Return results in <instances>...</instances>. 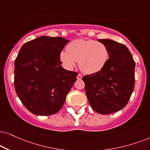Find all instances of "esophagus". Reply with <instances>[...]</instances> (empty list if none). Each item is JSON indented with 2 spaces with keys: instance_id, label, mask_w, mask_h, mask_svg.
<instances>
[{
  "instance_id": "esophagus-1",
  "label": "esophagus",
  "mask_w": 150,
  "mask_h": 150,
  "mask_svg": "<svg viewBox=\"0 0 150 150\" xmlns=\"http://www.w3.org/2000/svg\"><path fill=\"white\" fill-rule=\"evenodd\" d=\"M77 80H81L82 79V75H80V74H78V75L77 76Z\"/></svg>"
}]
</instances>
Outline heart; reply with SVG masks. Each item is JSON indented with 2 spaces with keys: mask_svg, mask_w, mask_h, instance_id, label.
<instances>
[{
  "mask_svg": "<svg viewBox=\"0 0 150 150\" xmlns=\"http://www.w3.org/2000/svg\"><path fill=\"white\" fill-rule=\"evenodd\" d=\"M59 57L67 69L78 65L86 74H95L101 71L106 64L109 52L104 44L93 40L76 39L68 45L67 49L61 51Z\"/></svg>",
  "mask_w": 150,
  "mask_h": 150,
  "instance_id": "b5f03b06",
  "label": "heart"
}]
</instances>
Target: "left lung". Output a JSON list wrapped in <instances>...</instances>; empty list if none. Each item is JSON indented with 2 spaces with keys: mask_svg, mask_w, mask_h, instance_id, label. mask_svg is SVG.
<instances>
[{
  "mask_svg": "<svg viewBox=\"0 0 150 150\" xmlns=\"http://www.w3.org/2000/svg\"><path fill=\"white\" fill-rule=\"evenodd\" d=\"M109 52V59L101 71L82 77L92 108L101 115L115 112L127 105L134 88L135 62L123 44L99 39Z\"/></svg>",
  "mask_w": 150,
  "mask_h": 150,
  "instance_id": "8db88e82",
  "label": "left lung"
}]
</instances>
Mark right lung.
Returning <instances> with one entry per match:
<instances>
[{
  "instance_id": "obj_1",
  "label": "right lung",
  "mask_w": 150,
  "mask_h": 150,
  "mask_svg": "<svg viewBox=\"0 0 150 150\" xmlns=\"http://www.w3.org/2000/svg\"><path fill=\"white\" fill-rule=\"evenodd\" d=\"M70 40L40 36L27 42L15 59L14 87L28 110L35 115L57 113L78 73L61 66V51Z\"/></svg>"
}]
</instances>
